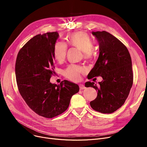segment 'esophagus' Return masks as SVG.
I'll return each instance as SVG.
<instances>
[{
    "label": "esophagus",
    "instance_id": "1",
    "mask_svg": "<svg viewBox=\"0 0 147 147\" xmlns=\"http://www.w3.org/2000/svg\"><path fill=\"white\" fill-rule=\"evenodd\" d=\"M79 87H80V90H84V89L86 88V87H85L84 86L83 84H80Z\"/></svg>",
    "mask_w": 147,
    "mask_h": 147
}]
</instances>
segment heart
<instances>
[{"label":"heart","mask_w":147,"mask_h":147,"mask_svg":"<svg viewBox=\"0 0 147 147\" xmlns=\"http://www.w3.org/2000/svg\"><path fill=\"white\" fill-rule=\"evenodd\" d=\"M67 40L70 47L82 51L85 58L91 59L93 57L92 49L94 47V41L86 32H73L67 36ZM67 51L66 44L63 42H57L55 44L53 51L55 60L59 63H61L66 59ZM85 70L83 67L71 65L65 70L64 75L67 78L73 81H77L80 79L81 74L83 73Z\"/></svg>","instance_id":"heart-1"}]
</instances>
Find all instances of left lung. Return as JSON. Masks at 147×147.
Masks as SVG:
<instances>
[{"instance_id":"1","label":"left lung","mask_w":147,"mask_h":147,"mask_svg":"<svg viewBox=\"0 0 147 147\" xmlns=\"http://www.w3.org/2000/svg\"><path fill=\"white\" fill-rule=\"evenodd\" d=\"M99 44V55L88 78L101 76L99 85L88 81L87 87L98 91L91 107L102 113H112L124 103L133 85L132 62L129 52L121 41L107 31L92 32Z\"/></svg>"}]
</instances>
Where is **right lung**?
<instances>
[{"instance_id":"right-lung-1","label":"right lung","mask_w":147,"mask_h":147,"mask_svg":"<svg viewBox=\"0 0 147 147\" xmlns=\"http://www.w3.org/2000/svg\"><path fill=\"white\" fill-rule=\"evenodd\" d=\"M57 32L34 36L17 55L15 72L18 91L27 105L46 118L57 116L68 108L72 96L79 91L77 84L67 80L52 84L55 73L53 47Z\"/></svg>"}]
</instances>
